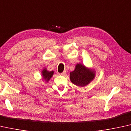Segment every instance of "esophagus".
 Masks as SVG:
<instances>
[{
  "instance_id": "esophagus-1",
  "label": "esophagus",
  "mask_w": 131,
  "mask_h": 131,
  "mask_svg": "<svg viewBox=\"0 0 131 131\" xmlns=\"http://www.w3.org/2000/svg\"><path fill=\"white\" fill-rule=\"evenodd\" d=\"M59 74L60 75H62V76H64V75H66V72H62V73H59Z\"/></svg>"
}]
</instances>
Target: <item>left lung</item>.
<instances>
[{
	"mask_svg": "<svg viewBox=\"0 0 131 131\" xmlns=\"http://www.w3.org/2000/svg\"><path fill=\"white\" fill-rule=\"evenodd\" d=\"M95 73L96 71L94 69L78 63L75 65V69L69 73V78L73 84L82 87L93 81L95 77Z\"/></svg>",
	"mask_w": 131,
	"mask_h": 131,
	"instance_id": "obj_1",
	"label": "left lung"
}]
</instances>
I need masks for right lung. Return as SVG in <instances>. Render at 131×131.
<instances>
[{"label": "right lung", "instance_id": "add662e5", "mask_svg": "<svg viewBox=\"0 0 131 131\" xmlns=\"http://www.w3.org/2000/svg\"><path fill=\"white\" fill-rule=\"evenodd\" d=\"M53 74H54V71H49L46 67L44 68L41 71L42 78H43V80L45 81V82H46V83L49 82V81L51 80Z\"/></svg>", "mask_w": 131, "mask_h": 131}]
</instances>
